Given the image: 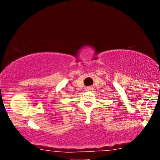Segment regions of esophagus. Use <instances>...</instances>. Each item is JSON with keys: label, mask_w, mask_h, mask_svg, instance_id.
Wrapping results in <instances>:
<instances>
[{"label": "esophagus", "mask_w": 160, "mask_h": 160, "mask_svg": "<svg viewBox=\"0 0 160 160\" xmlns=\"http://www.w3.org/2000/svg\"><path fill=\"white\" fill-rule=\"evenodd\" d=\"M92 89H93V87H92V86H89V87H86V90H87V91L92 90Z\"/></svg>", "instance_id": "1"}]
</instances>
